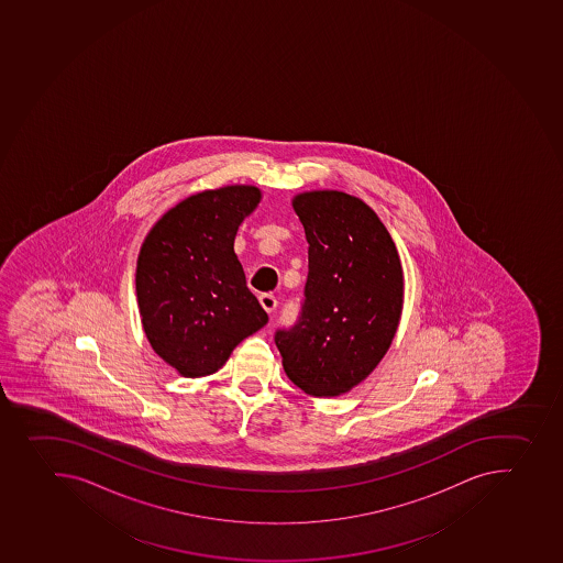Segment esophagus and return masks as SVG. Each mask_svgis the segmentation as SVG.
<instances>
[{"label":"esophagus","mask_w":563,"mask_h":563,"mask_svg":"<svg viewBox=\"0 0 563 563\" xmlns=\"http://www.w3.org/2000/svg\"><path fill=\"white\" fill-rule=\"evenodd\" d=\"M260 303L267 310L268 314H273L276 307H278V299L274 298L273 295H262L260 296Z\"/></svg>","instance_id":"34e87169"}]
</instances>
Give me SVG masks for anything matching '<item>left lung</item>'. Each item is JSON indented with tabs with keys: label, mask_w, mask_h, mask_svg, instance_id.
<instances>
[{
	"label": "left lung",
	"mask_w": 563,
	"mask_h": 563,
	"mask_svg": "<svg viewBox=\"0 0 563 563\" xmlns=\"http://www.w3.org/2000/svg\"><path fill=\"white\" fill-rule=\"evenodd\" d=\"M309 242L298 320L274 341L305 394L352 390L379 365L402 310V268L390 233L360 198L301 192L292 200Z\"/></svg>",
	"instance_id": "obj_1"
}]
</instances>
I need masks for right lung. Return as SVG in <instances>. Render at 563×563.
Returning <instances> with one entry per match:
<instances>
[{
	"mask_svg": "<svg viewBox=\"0 0 563 563\" xmlns=\"http://www.w3.org/2000/svg\"><path fill=\"white\" fill-rule=\"evenodd\" d=\"M260 198L254 186L198 192L169 209L142 243L135 276L142 327L184 377L214 374L268 321L234 254L239 225Z\"/></svg>",
	"mask_w": 563,
	"mask_h": 563,
	"instance_id": "1",
	"label": "right lung"
}]
</instances>
